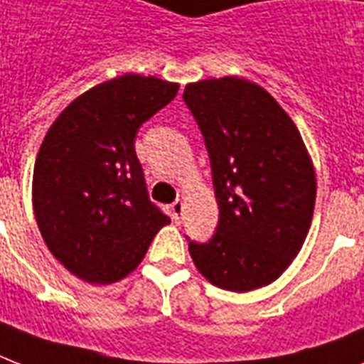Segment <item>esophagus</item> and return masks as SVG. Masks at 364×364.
I'll return each instance as SVG.
<instances>
[{
	"label": "esophagus",
	"mask_w": 364,
	"mask_h": 364,
	"mask_svg": "<svg viewBox=\"0 0 364 364\" xmlns=\"http://www.w3.org/2000/svg\"><path fill=\"white\" fill-rule=\"evenodd\" d=\"M183 210H185V202L181 198H177L173 204H171V217L176 219L177 223L183 219Z\"/></svg>",
	"instance_id": "1"
}]
</instances>
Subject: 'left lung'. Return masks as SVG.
I'll list each match as a JSON object with an SVG mask.
<instances>
[{
	"label": "left lung",
	"instance_id": "left-lung-1",
	"mask_svg": "<svg viewBox=\"0 0 364 364\" xmlns=\"http://www.w3.org/2000/svg\"><path fill=\"white\" fill-rule=\"evenodd\" d=\"M219 204L208 242L188 240L200 274L245 293L282 276L310 230L316 173L291 117L264 88L223 77L185 87Z\"/></svg>",
	"mask_w": 364,
	"mask_h": 364
}]
</instances>
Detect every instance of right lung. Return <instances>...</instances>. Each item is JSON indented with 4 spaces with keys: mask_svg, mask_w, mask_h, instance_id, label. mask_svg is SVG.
Instances as JSON below:
<instances>
[{
    "mask_svg": "<svg viewBox=\"0 0 364 364\" xmlns=\"http://www.w3.org/2000/svg\"><path fill=\"white\" fill-rule=\"evenodd\" d=\"M176 82L122 75L65 107L33 168V211L50 253L75 276H128L170 217L149 200L139 126L176 98Z\"/></svg>",
    "mask_w": 364,
    "mask_h": 364,
    "instance_id": "obj_1",
    "label": "right lung"
}]
</instances>
